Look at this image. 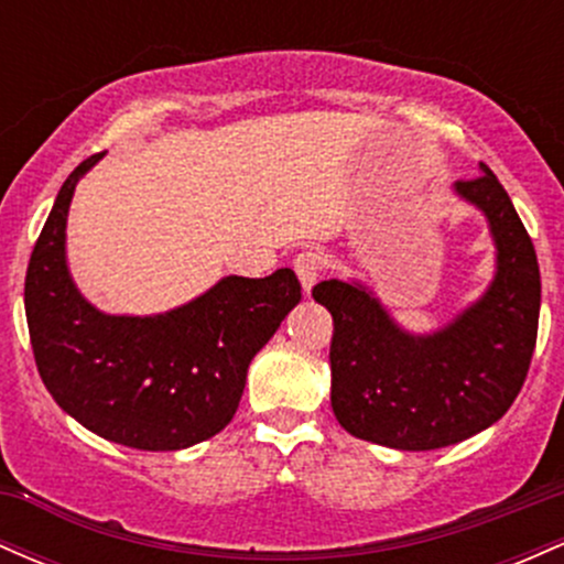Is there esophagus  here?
<instances>
[{
  "label": "esophagus",
  "mask_w": 564,
  "mask_h": 564,
  "mask_svg": "<svg viewBox=\"0 0 564 564\" xmlns=\"http://www.w3.org/2000/svg\"><path fill=\"white\" fill-rule=\"evenodd\" d=\"M323 268H326V260H323L321 251L307 249V251H302V254H296L294 270H296V275H300L302 289L307 296H310V291H313L315 283H318Z\"/></svg>",
  "instance_id": "1"
}]
</instances>
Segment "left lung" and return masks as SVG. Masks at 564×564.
<instances>
[{
  "label": "left lung",
  "mask_w": 564,
  "mask_h": 564,
  "mask_svg": "<svg viewBox=\"0 0 564 564\" xmlns=\"http://www.w3.org/2000/svg\"><path fill=\"white\" fill-rule=\"evenodd\" d=\"M458 180L496 243V273L477 302L432 334H411L358 281H321L334 318L332 408L349 435L398 451L456 445L496 424L525 384L541 313L533 241L488 166Z\"/></svg>",
  "instance_id": "8db88e82"
}]
</instances>
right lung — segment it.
I'll return each instance as SVG.
<instances>
[{
	"label": "right lung",
	"mask_w": 564,
	"mask_h": 564,
	"mask_svg": "<svg viewBox=\"0 0 564 564\" xmlns=\"http://www.w3.org/2000/svg\"><path fill=\"white\" fill-rule=\"evenodd\" d=\"M82 161L57 193L25 273V321L39 377L95 435L138 451H180L230 424L246 371L302 300L294 270L228 275L159 315H108L82 296L66 260Z\"/></svg>",
	"instance_id": "right-lung-1"
}]
</instances>
